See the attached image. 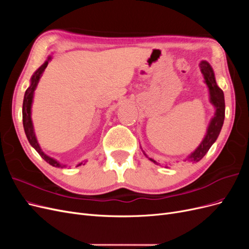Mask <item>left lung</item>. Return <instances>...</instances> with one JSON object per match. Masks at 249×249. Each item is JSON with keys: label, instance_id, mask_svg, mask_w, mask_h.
I'll list each match as a JSON object with an SVG mask.
<instances>
[{"label": "left lung", "instance_id": "left-lung-1", "mask_svg": "<svg viewBox=\"0 0 249 249\" xmlns=\"http://www.w3.org/2000/svg\"><path fill=\"white\" fill-rule=\"evenodd\" d=\"M200 71L209 87L210 100H211V103L215 106L216 112H215L214 117L212 118V120H211L206 137L203 138L200 145L195 149L189 157L192 161H196V162L202 159L203 156L208 153L210 147L212 146L213 143L216 141L218 135H219L221 131V127L224 122V112H225L223 91L217 86L212 67H211V65L207 61H201ZM149 160L153 161L154 163H157L154 159H149Z\"/></svg>", "mask_w": 249, "mask_h": 249}]
</instances>
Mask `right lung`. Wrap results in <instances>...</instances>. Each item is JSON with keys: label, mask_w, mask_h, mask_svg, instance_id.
Listing matches in <instances>:
<instances>
[{"label": "right lung", "mask_w": 249, "mask_h": 249, "mask_svg": "<svg viewBox=\"0 0 249 249\" xmlns=\"http://www.w3.org/2000/svg\"><path fill=\"white\" fill-rule=\"evenodd\" d=\"M50 60V58H49ZM48 61L44 62L38 70L35 71V73L33 74V77L31 79V85L30 87L26 90L25 92V97H24V103H22V124H24V129H25V133H26V136L30 142V144H31L35 149L36 152L38 153L42 159L44 161H47L50 165L52 166H55V167H60L61 165L59 164V162H57L56 160L53 159V158L47 156L44 154L38 142H37V139L35 137V134H34V130H33V124H32V120H31V105H32V100H33V93H34V90L38 84L39 79L41 77L42 72L46 70V67L48 66ZM82 163H80L78 166H80Z\"/></svg>", "instance_id": "1"}]
</instances>
